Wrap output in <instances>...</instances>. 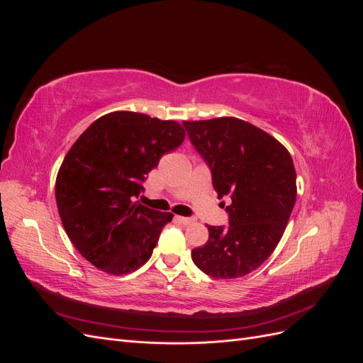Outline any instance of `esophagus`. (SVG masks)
Segmentation results:
<instances>
[{
    "label": "esophagus",
    "instance_id": "esophagus-1",
    "mask_svg": "<svg viewBox=\"0 0 363 363\" xmlns=\"http://www.w3.org/2000/svg\"><path fill=\"white\" fill-rule=\"evenodd\" d=\"M175 219H177L179 223L188 225V224H192L194 223V218H188V216H175Z\"/></svg>",
    "mask_w": 363,
    "mask_h": 363
}]
</instances>
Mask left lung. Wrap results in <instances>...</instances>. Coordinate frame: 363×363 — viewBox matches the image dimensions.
<instances>
[{"mask_svg":"<svg viewBox=\"0 0 363 363\" xmlns=\"http://www.w3.org/2000/svg\"><path fill=\"white\" fill-rule=\"evenodd\" d=\"M212 172L218 199L228 196V227L207 225L208 240L192 260L213 279H238L276 250L296 199V175L280 142L238 118L183 121Z\"/></svg>","mask_w":363,"mask_h":363,"instance_id":"obj_1","label":"left lung"}]
</instances>
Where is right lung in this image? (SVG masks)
<instances>
[{
	"instance_id": "1",
	"label": "right lung",
	"mask_w": 363,
	"mask_h": 363,
	"mask_svg": "<svg viewBox=\"0 0 363 363\" xmlns=\"http://www.w3.org/2000/svg\"><path fill=\"white\" fill-rule=\"evenodd\" d=\"M184 128L144 113L112 112L87 127L65 156L56 201L65 232L80 255L113 276L133 272L152 255L172 213L135 201Z\"/></svg>"
}]
</instances>
